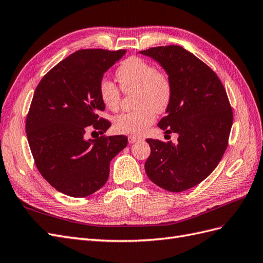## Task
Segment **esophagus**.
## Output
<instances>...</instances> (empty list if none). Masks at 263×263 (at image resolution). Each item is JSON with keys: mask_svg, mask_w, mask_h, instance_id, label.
<instances>
[{"mask_svg": "<svg viewBox=\"0 0 263 263\" xmlns=\"http://www.w3.org/2000/svg\"><path fill=\"white\" fill-rule=\"evenodd\" d=\"M139 140H141V137H136V136H129L128 137L129 144H134V142H137Z\"/></svg>", "mask_w": 263, "mask_h": 263, "instance_id": "obj_1", "label": "esophagus"}]
</instances>
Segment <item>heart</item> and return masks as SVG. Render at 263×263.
Listing matches in <instances>:
<instances>
[{
  "label": "heart",
  "mask_w": 263,
  "mask_h": 263,
  "mask_svg": "<svg viewBox=\"0 0 263 263\" xmlns=\"http://www.w3.org/2000/svg\"><path fill=\"white\" fill-rule=\"evenodd\" d=\"M116 76L123 91L134 94L135 108L114 119V128L122 134L140 135L154 123L156 113H162L170 105L173 85L169 74L157 70L149 61L139 57L124 60L117 68ZM100 98L109 110L116 112L121 105L122 91L107 78L99 85Z\"/></svg>",
  "instance_id": "b5f03b06"
}]
</instances>
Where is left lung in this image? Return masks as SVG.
Here are the masks:
<instances>
[{
    "label": "left lung",
    "mask_w": 263,
    "mask_h": 263,
    "mask_svg": "<svg viewBox=\"0 0 263 263\" xmlns=\"http://www.w3.org/2000/svg\"><path fill=\"white\" fill-rule=\"evenodd\" d=\"M139 52L158 61L171 79L172 100L158 126L165 134L179 135L177 144L147 139L151 153L145 170L158 186L182 192L205 180L219 163L228 145L233 109L217 74L181 46Z\"/></svg>",
    "instance_id": "1"
}]
</instances>
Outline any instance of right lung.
I'll list each match as a JSON object with an SVG mask.
<instances>
[{"mask_svg": "<svg viewBox=\"0 0 263 263\" xmlns=\"http://www.w3.org/2000/svg\"><path fill=\"white\" fill-rule=\"evenodd\" d=\"M126 50L82 49L70 54L37 85L26 117L31 155L44 179L59 192L85 197L105 184L109 162L127 146L124 135L86 139L85 132L105 133L100 113L105 105L99 85Z\"/></svg>", "mask_w": 263, "mask_h": 263, "instance_id": "obj_1", "label": "right lung"}]
</instances>
